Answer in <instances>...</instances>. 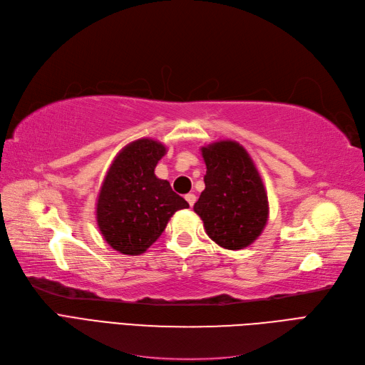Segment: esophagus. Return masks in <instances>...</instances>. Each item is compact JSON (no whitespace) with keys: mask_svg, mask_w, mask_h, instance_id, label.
Listing matches in <instances>:
<instances>
[{"mask_svg":"<svg viewBox=\"0 0 365 365\" xmlns=\"http://www.w3.org/2000/svg\"><path fill=\"white\" fill-rule=\"evenodd\" d=\"M185 200L188 202V205L193 207L195 202H196V195H195V193H187V195H185Z\"/></svg>","mask_w":365,"mask_h":365,"instance_id":"1","label":"esophagus"}]
</instances>
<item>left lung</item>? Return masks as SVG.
I'll return each instance as SVG.
<instances>
[{"label":"left lung","mask_w":365,"mask_h":365,"mask_svg":"<svg viewBox=\"0 0 365 365\" xmlns=\"http://www.w3.org/2000/svg\"><path fill=\"white\" fill-rule=\"evenodd\" d=\"M205 190L193 210L219 246L238 250L252 245L269 219V199L247 150L234 140L202 146Z\"/></svg>","instance_id":"1"}]
</instances>
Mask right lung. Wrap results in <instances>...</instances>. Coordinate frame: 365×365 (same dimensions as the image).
<instances>
[{
	"label": "right lung",
	"instance_id": "add662e5",
	"mask_svg": "<svg viewBox=\"0 0 365 365\" xmlns=\"http://www.w3.org/2000/svg\"><path fill=\"white\" fill-rule=\"evenodd\" d=\"M166 146L139 139L113 160L99 190L96 222L104 240L120 254L140 255L158 240L169 219L188 208L169 181L155 177Z\"/></svg>",
	"mask_w": 365,
	"mask_h": 365
}]
</instances>
